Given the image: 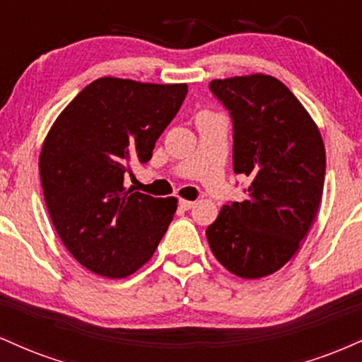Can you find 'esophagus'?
Instances as JSON below:
<instances>
[{"mask_svg": "<svg viewBox=\"0 0 362 362\" xmlns=\"http://www.w3.org/2000/svg\"><path fill=\"white\" fill-rule=\"evenodd\" d=\"M178 206H180L184 211H189V209H192V207L195 206V202L185 201V199H180V201H178Z\"/></svg>", "mask_w": 362, "mask_h": 362, "instance_id": "obj_1", "label": "esophagus"}]
</instances>
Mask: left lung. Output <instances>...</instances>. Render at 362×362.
Returning a JSON list of instances; mask_svg holds the SVG:
<instances>
[{"mask_svg": "<svg viewBox=\"0 0 362 362\" xmlns=\"http://www.w3.org/2000/svg\"><path fill=\"white\" fill-rule=\"evenodd\" d=\"M233 119V170L247 197L221 207L206 236L219 264L243 279L271 276L300 250L322 201L325 146L317 124L269 74L213 80Z\"/></svg>", "mask_w": 362, "mask_h": 362, "instance_id": "left-lung-1", "label": "left lung"}]
</instances>
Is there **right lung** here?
<instances>
[{"label": "right lung", "instance_id": "right-lung-1", "mask_svg": "<svg viewBox=\"0 0 362 362\" xmlns=\"http://www.w3.org/2000/svg\"><path fill=\"white\" fill-rule=\"evenodd\" d=\"M185 83L98 78L61 112L45 136L39 170L45 206L68 252L97 276L143 267L167 233L177 199L126 189L175 117Z\"/></svg>", "mask_w": 362, "mask_h": 362}]
</instances>
